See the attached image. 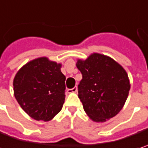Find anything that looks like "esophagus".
<instances>
[{
	"instance_id": "1",
	"label": "esophagus",
	"mask_w": 148,
	"mask_h": 148,
	"mask_svg": "<svg viewBox=\"0 0 148 148\" xmlns=\"http://www.w3.org/2000/svg\"><path fill=\"white\" fill-rule=\"evenodd\" d=\"M77 90H78V89L75 86V87L72 88V89H69V90H68V92H69V93H76V92H77Z\"/></svg>"
}]
</instances>
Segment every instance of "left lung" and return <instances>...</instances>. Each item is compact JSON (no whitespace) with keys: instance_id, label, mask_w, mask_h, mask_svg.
I'll use <instances>...</instances> for the list:
<instances>
[{"instance_id":"obj_1","label":"left lung","mask_w":148,"mask_h":148,"mask_svg":"<svg viewBox=\"0 0 148 148\" xmlns=\"http://www.w3.org/2000/svg\"><path fill=\"white\" fill-rule=\"evenodd\" d=\"M76 67L82 74L78 97L88 117L103 123L119 114L130 89L125 69L110 57L96 52L85 60L78 59Z\"/></svg>"}]
</instances>
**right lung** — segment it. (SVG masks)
I'll use <instances>...</instances> for the list:
<instances>
[{"label":"right lung","instance_id":"add662e5","mask_svg":"<svg viewBox=\"0 0 148 148\" xmlns=\"http://www.w3.org/2000/svg\"><path fill=\"white\" fill-rule=\"evenodd\" d=\"M61 67V63L41 57L24 64L14 77L15 98L35 120H51L62 108L66 77Z\"/></svg>","mask_w":148,"mask_h":148}]
</instances>
